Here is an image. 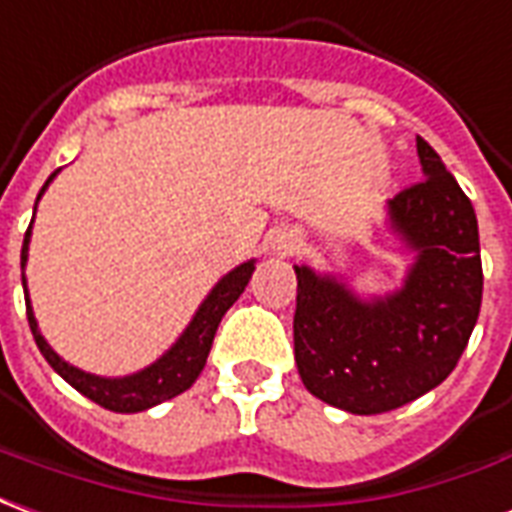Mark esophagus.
<instances>
[{"label":"esophagus","mask_w":512,"mask_h":512,"mask_svg":"<svg viewBox=\"0 0 512 512\" xmlns=\"http://www.w3.org/2000/svg\"><path fill=\"white\" fill-rule=\"evenodd\" d=\"M275 251L281 253V256H292V253L300 251V237L294 231H283L275 240Z\"/></svg>","instance_id":"obj_1"}]
</instances>
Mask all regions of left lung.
<instances>
[{"label":"left lung","instance_id":"obj_1","mask_svg":"<svg viewBox=\"0 0 512 512\" xmlns=\"http://www.w3.org/2000/svg\"><path fill=\"white\" fill-rule=\"evenodd\" d=\"M423 177L387 201V229L412 253L395 292L360 297L333 272L294 264V360L319 401L382 414L442 384L461 360L483 300L472 201L417 136Z\"/></svg>","mask_w":512,"mask_h":512}]
</instances>
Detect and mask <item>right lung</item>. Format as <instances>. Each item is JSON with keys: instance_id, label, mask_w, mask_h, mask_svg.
<instances>
[{"instance_id": "1", "label": "right lung", "mask_w": 512, "mask_h": 512, "mask_svg": "<svg viewBox=\"0 0 512 512\" xmlns=\"http://www.w3.org/2000/svg\"><path fill=\"white\" fill-rule=\"evenodd\" d=\"M59 169L46 179L43 190L37 193V201L46 193V188L51 185V179L57 177ZM37 210V204H35ZM35 223V218H32ZM32 223L24 234V248H21V283H24V300H26V319H29V330L35 335V343L40 354L46 357L48 365L57 371L62 379H65L70 387H76L78 393L87 395L89 401H95L103 409H111V412L133 414V412H147L152 406L169 401L174 395L185 393L190 384L199 379V374L207 365V357H210L212 341H215V333H218L220 319L226 316L234 302L240 300V294L245 292V286L251 281L253 270H256V259L242 261L240 267H234L231 272H226L215 286L212 292L204 297V302L199 305V311L193 313L190 324L182 330L177 341L171 343V349L160 354L158 360L147 368H141L136 374L128 376H98L87 374L76 365H70L67 360H62L48 341L40 333L37 327L35 311H32V302H29V289H26V259H29V240H32Z\"/></svg>"}]
</instances>
